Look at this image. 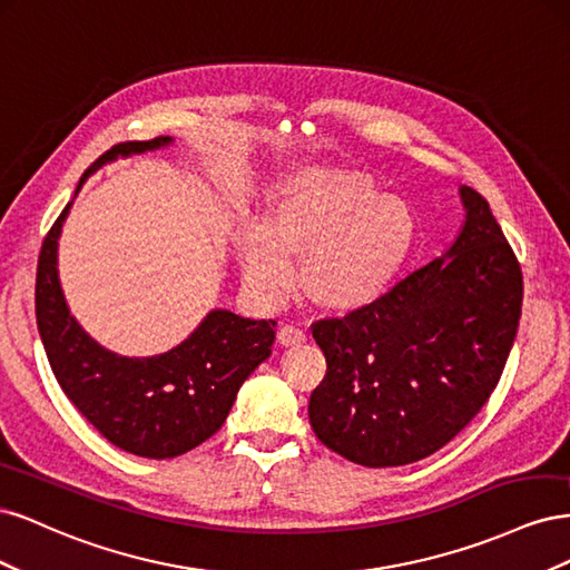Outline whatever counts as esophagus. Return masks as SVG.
Listing matches in <instances>:
<instances>
[{
  "mask_svg": "<svg viewBox=\"0 0 570 570\" xmlns=\"http://www.w3.org/2000/svg\"><path fill=\"white\" fill-rule=\"evenodd\" d=\"M278 340L283 344H287V347H292V344H299V342L306 340V331H304L302 325H297V323H285V325H281Z\"/></svg>",
  "mask_w": 570,
  "mask_h": 570,
  "instance_id": "esophagus-1",
  "label": "esophagus"
}]
</instances>
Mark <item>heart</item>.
Returning <instances> with one entry per match:
<instances>
[{
  "mask_svg": "<svg viewBox=\"0 0 570 570\" xmlns=\"http://www.w3.org/2000/svg\"><path fill=\"white\" fill-rule=\"evenodd\" d=\"M273 226L252 220L239 235L247 283L268 302L285 299L306 250L304 287L335 312L366 306L385 295L416 237L406 202L381 195L366 174L318 166L285 180L273 195Z\"/></svg>",
  "mask_w": 570,
  "mask_h": 570,
  "instance_id": "b5f03b06",
  "label": "heart"
}]
</instances>
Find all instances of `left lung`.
I'll use <instances>...</instances> for the list:
<instances>
[{
    "instance_id": "obj_1",
    "label": "left lung",
    "mask_w": 570,
    "mask_h": 570,
    "mask_svg": "<svg viewBox=\"0 0 570 570\" xmlns=\"http://www.w3.org/2000/svg\"><path fill=\"white\" fill-rule=\"evenodd\" d=\"M452 249L375 302L312 323L325 377L308 400L316 438L368 469L435 454L494 392L513 347L523 271L473 187Z\"/></svg>"
}]
</instances>
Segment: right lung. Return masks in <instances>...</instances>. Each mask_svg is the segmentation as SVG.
Instances as JSON below:
<instances>
[{"instance_id": "1", "label": "right lung", "mask_w": 570, "mask_h": 570, "mask_svg": "<svg viewBox=\"0 0 570 570\" xmlns=\"http://www.w3.org/2000/svg\"><path fill=\"white\" fill-rule=\"evenodd\" d=\"M170 142H120L85 170L76 193L92 170L116 157L140 154ZM49 228L36 278V316L51 373L63 394L118 450L145 459H174L209 440L228 419L237 390L271 356L275 321L243 318L216 308L178 347L149 358L118 356L85 335L63 299L57 273L61 223Z\"/></svg>"}]
</instances>
